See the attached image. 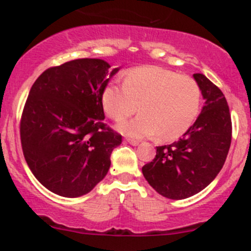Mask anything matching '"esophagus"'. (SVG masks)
<instances>
[{
    "label": "esophagus",
    "instance_id": "esophagus-1",
    "mask_svg": "<svg viewBox=\"0 0 251 251\" xmlns=\"http://www.w3.org/2000/svg\"><path fill=\"white\" fill-rule=\"evenodd\" d=\"M126 142H127L128 144H131V145H133V146H137V145H138V144H139V140L129 139V138H127V139H126Z\"/></svg>",
    "mask_w": 251,
    "mask_h": 251
}]
</instances>
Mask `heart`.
<instances>
[{
	"label": "heart",
	"instance_id": "obj_1",
	"mask_svg": "<svg viewBox=\"0 0 251 251\" xmlns=\"http://www.w3.org/2000/svg\"><path fill=\"white\" fill-rule=\"evenodd\" d=\"M105 113L114 120L142 113L116 125L120 133L134 138L157 134L174 140L191 127L201 111V92L196 80L155 66L129 71L124 86L111 82L103 88Z\"/></svg>",
	"mask_w": 251,
	"mask_h": 251
}]
</instances>
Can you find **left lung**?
Returning <instances> with one entry per match:
<instances>
[{"label": "left lung", "instance_id": "1", "mask_svg": "<svg viewBox=\"0 0 251 251\" xmlns=\"http://www.w3.org/2000/svg\"><path fill=\"white\" fill-rule=\"evenodd\" d=\"M204 106L183 138L158 146L151 163L143 166L145 179L170 200H184L205 189L220 174L231 143V117L224 94L203 74H194Z\"/></svg>", "mask_w": 251, "mask_h": 251}]
</instances>
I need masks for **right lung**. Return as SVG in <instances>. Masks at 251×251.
I'll use <instances>...</instances> for the list:
<instances>
[{
  "mask_svg": "<svg viewBox=\"0 0 251 251\" xmlns=\"http://www.w3.org/2000/svg\"><path fill=\"white\" fill-rule=\"evenodd\" d=\"M77 59L48 68L31 86L20 125L25 159L54 194H88L107 175L122 135L103 123V88L120 67Z\"/></svg>",
  "mask_w": 251,
  "mask_h": 251,
  "instance_id": "add662e5",
  "label": "right lung"
}]
</instances>
